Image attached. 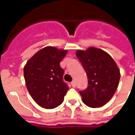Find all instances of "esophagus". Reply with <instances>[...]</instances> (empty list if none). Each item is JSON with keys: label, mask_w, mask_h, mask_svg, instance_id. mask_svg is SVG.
Here are the masks:
<instances>
[{"label": "esophagus", "mask_w": 135, "mask_h": 135, "mask_svg": "<svg viewBox=\"0 0 135 135\" xmlns=\"http://www.w3.org/2000/svg\"><path fill=\"white\" fill-rule=\"evenodd\" d=\"M71 86H72L73 88H74V87L76 86V84H75V82H74V81H72V82H71Z\"/></svg>", "instance_id": "obj_1"}]
</instances>
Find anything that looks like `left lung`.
Wrapping results in <instances>:
<instances>
[{
  "instance_id": "obj_1",
  "label": "left lung",
  "mask_w": 135,
  "mask_h": 135,
  "mask_svg": "<svg viewBox=\"0 0 135 135\" xmlns=\"http://www.w3.org/2000/svg\"><path fill=\"white\" fill-rule=\"evenodd\" d=\"M87 73L88 87L79 91L83 103L90 108L106 104L117 90L120 70L113 58L104 50L95 47L76 52Z\"/></svg>"
}]
</instances>
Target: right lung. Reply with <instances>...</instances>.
<instances>
[{"label": "right lung", "instance_id": "right-lung-1", "mask_svg": "<svg viewBox=\"0 0 135 135\" xmlns=\"http://www.w3.org/2000/svg\"><path fill=\"white\" fill-rule=\"evenodd\" d=\"M67 50L47 46L31 57L24 67V76L27 90L41 107L51 109L64 101L69 90L63 81L64 69L60 62Z\"/></svg>", "mask_w": 135, "mask_h": 135}]
</instances>
